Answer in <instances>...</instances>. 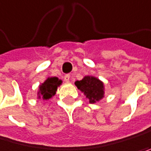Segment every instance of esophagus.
<instances>
[{
	"label": "esophagus",
	"mask_w": 151,
	"mask_h": 151,
	"mask_svg": "<svg viewBox=\"0 0 151 151\" xmlns=\"http://www.w3.org/2000/svg\"><path fill=\"white\" fill-rule=\"evenodd\" d=\"M63 78H64V81L65 82H67V83L70 82V75H65Z\"/></svg>",
	"instance_id": "obj_1"
}]
</instances>
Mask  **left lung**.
Segmentation results:
<instances>
[{
	"label": "left lung",
	"mask_w": 151,
	"mask_h": 151,
	"mask_svg": "<svg viewBox=\"0 0 151 151\" xmlns=\"http://www.w3.org/2000/svg\"><path fill=\"white\" fill-rule=\"evenodd\" d=\"M75 85L83 92L90 104H95L104 97V82L96 76H85L81 80L76 81Z\"/></svg>",
	"instance_id": "1"
}]
</instances>
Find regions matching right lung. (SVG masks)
Returning <instances> with one entry per match:
<instances>
[{"label":"right lung","instance_id":"right-lung-1","mask_svg":"<svg viewBox=\"0 0 151 151\" xmlns=\"http://www.w3.org/2000/svg\"><path fill=\"white\" fill-rule=\"evenodd\" d=\"M61 83H63V80L59 79L56 76L47 77L42 84L39 85L38 91H37V98L45 101L49 100V99H51L56 94L58 87L61 85Z\"/></svg>","mask_w":151,"mask_h":151}]
</instances>
